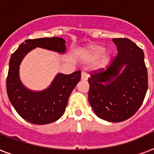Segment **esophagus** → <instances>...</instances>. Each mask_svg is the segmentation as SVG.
Here are the masks:
<instances>
[{"mask_svg":"<svg viewBox=\"0 0 154 154\" xmlns=\"http://www.w3.org/2000/svg\"><path fill=\"white\" fill-rule=\"evenodd\" d=\"M88 75H87L86 72H82V80H83V81H86V80H88Z\"/></svg>","mask_w":154,"mask_h":154,"instance_id":"34e87169","label":"esophagus"}]
</instances>
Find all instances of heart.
Wrapping results in <instances>:
<instances>
[{
    "instance_id": "obj_1",
    "label": "heart",
    "mask_w": 154,
    "mask_h": 154,
    "mask_svg": "<svg viewBox=\"0 0 154 154\" xmlns=\"http://www.w3.org/2000/svg\"><path fill=\"white\" fill-rule=\"evenodd\" d=\"M112 56L110 49H105L101 45L90 44L82 47L77 52V57L82 62L93 63L94 69L100 70L105 68Z\"/></svg>"
}]
</instances>
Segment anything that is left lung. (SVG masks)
<instances>
[{"mask_svg": "<svg viewBox=\"0 0 154 154\" xmlns=\"http://www.w3.org/2000/svg\"><path fill=\"white\" fill-rule=\"evenodd\" d=\"M117 56L107 69L93 72L89 78V101L101 119L121 122L141 107L148 89L143 50L128 38H113Z\"/></svg>", "mask_w": 154, "mask_h": 154, "instance_id": "8db88e82", "label": "left lung"}]
</instances>
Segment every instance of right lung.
I'll use <instances>...</instances> for the list:
<instances>
[{
    "mask_svg": "<svg viewBox=\"0 0 154 154\" xmlns=\"http://www.w3.org/2000/svg\"><path fill=\"white\" fill-rule=\"evenodd\" d=\"M37 47L62 54L66 49L65 41L60 37L26 40L11 56L6 88L8 99L20 117L32 124L45 125L57 121L64 114L70 94L81 80V71L57 73L47 89L30 90L20 81L19 70L26 54Z\"/></svg>",
    "mask_w": 154,
    "mask_h": 154,
    "instance_id": "obj_1",
    "label": "right lung"
}]
</instances>
